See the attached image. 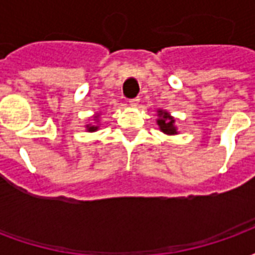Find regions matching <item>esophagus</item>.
Returning <instances> with one entry per match:
<instances>
[{
    "instance_id": "esophagus-1",
    "label": "esophagus",
    "mask_w": 255,
    "mask_h": 255,
    "mask_svg": "<svg viewBox=\"0 0 255 255\" xmlns=\"http://www.w3.org/2000/svg\"><path fill=\"white\" fill-rule=\"evenodd\" d=\"M128 102H129V105H131V106H136L139 102H140V98H139V97H136V98H132V100H129Z\"/></svg>"
}]
</instances>
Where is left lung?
<instances>
[{
	"label": "left lung",
	"mask_w": 255,
	"mask_h": 255,
	"mask_svg": "<svg viewBox=\"0 0 255 255\" xmlns=\"http://www.w3.org/2000/svg\"><path fill=\"white\" fill-rule=\"evenodd\" d=\"M158 116H160V119L157 120V123H158L160 129L162 131V132L169 133V135L176 133V128L173 127V123H175V120H173L172 117H169V115H168L166 112L160 111V115H158Z\"/></svg>",
	"instance_id": "obj_1"
}]
</instances>
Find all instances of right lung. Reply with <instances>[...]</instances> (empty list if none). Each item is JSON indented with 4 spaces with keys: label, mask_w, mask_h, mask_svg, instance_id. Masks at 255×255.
Wrapping results in <instances>:
<instances>
[{
    "label": "right lung",
    "mask_w": 255,
    "mask_h": 255,
    "mask_svg": "<svg viewBox=\"0 0 255 255\" xmlns=\"http://www.w3.org/2000/svg\"><path fill=\"white\" fill-rule=\"evenodd\" d=\"M97 128H98V127H95V126H87V129H89L90 132H93V131H97Z\"/></svg>",
    "instance_id": "right-lung-1"
}]
</instances>
